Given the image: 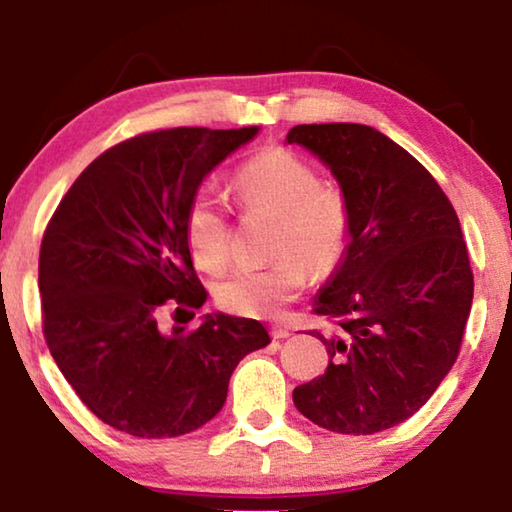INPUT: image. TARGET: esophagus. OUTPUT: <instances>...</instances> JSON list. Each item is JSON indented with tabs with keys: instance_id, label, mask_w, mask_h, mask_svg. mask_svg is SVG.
<instances>
[{
	"instance_id": "obj_1",
	"label": "esophagus",
	"mask_w": 512,
	"mask_h": 512,
	"mask_svg": "<svg viewBox=\"0 0 512 512\" xmlns=\"http://www.w3.org/2000/svg\"><path fill=\"white\" fill-rule=\"evenodd\" d=\"M270 333H272V338H275V340H284V338H289V335H291V331L286 326H272Z\"/></svg>"
}]
</instances>
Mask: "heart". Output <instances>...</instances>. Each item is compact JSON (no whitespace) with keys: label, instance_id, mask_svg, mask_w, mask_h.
Segmentation results:
<instances>
[{"label":"heart","instance_id":"heart-1","mask_svg":"<svg viewBox=\"0 0 512 512\" xmlns=\"http://www.w3.org/2000/svg\"><path fill=\"white\" fill-rule=\"evenodd\" d=\"M237 200L249 212L277 219L268 268H242L216 284L214 296L226 312L272 317L303 291L307 268L328 272L340 261L349 237V207L338 188L321 184L317 170L286 149H265L235 172ZM186 242L195 265L221 272L230 258L228 209L200 188L186 207Z\"/></svg>","mask_w":512,"mask_h":512}]
</instances>
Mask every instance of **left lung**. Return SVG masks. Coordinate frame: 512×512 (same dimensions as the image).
Returning <instances> with one entry per match:
<instances>
[{"instance_id": "1", "label": "left lung", "mask_w": 512, "mask_h": 512, "mask_svg": "<svg viewBox=\"0 0 512 512\" xmlns=\"http://www.w3.org/2000/svg\"><path fill=\"white\" fill-rule=\"evenodd\" d=\"M286 142L331 170L349 207L347 247L314 298L333 321L312 331L331 361L293 403L321 429L370 436L415 415L457 361L473 305L468 249L438 181L380 130L296 125Z\"/></svg>"}]
</instances>
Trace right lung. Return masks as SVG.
Wrapping results in <instances>:
<instances>
[{
    "mask_svg": "<svg viewBox=\"0 0 512 512\" xmlns=\"http://www.w3.org/2000/svg\"><path fill=\"white\" fill-rule=\"evenodd\" d=\"M258 135L172 128L104 151L48 223L39 254L44 335L86 408L116 431L174 438L219 415L244 356L270 342L256 319L205 314L191 333L158 324L160 307L205 305L186 242L202 179Z\"/></svg>",
    "mask_w": 512,
    "mask_h": 512,
    "instance_id": "1",
    "label": "right lung"
}]
</instances>
